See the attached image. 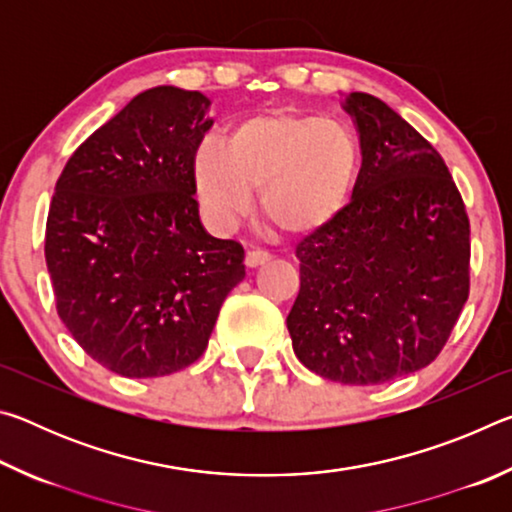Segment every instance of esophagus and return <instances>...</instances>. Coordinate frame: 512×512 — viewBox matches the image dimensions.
Instances as JSON below:
<instances>
[{
    "label": "esophagus",
    "instance_id": "34e87169",
    "mask_svg": "<svg viewBox=\"0 0 512 512\" xmlns=\"http://www.w3.org/2000/svg\"><path fill=\"white\" fill-rule=\"evenodd\" d=\"M266 262H271V253H266V250L253 248V250H248V253H246V264H248L250 268L262 266V264H266Z\"/></svg>",
    "mask_w": 512,
    "mask_h": 512
}]
</instances>
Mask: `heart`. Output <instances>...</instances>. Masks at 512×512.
I'll return each instance as SVG.
<instances>
[{"instance_id":"obj_1","label":"heart","mask_w":512,"mask_h":512,"mask_svg":"<svg viewBox=\"0 0 512 512\" xmlns=\"http://www.w3.org/2000/svg\"><path fill=\"white\" fill-rule=\"evenodd\" d=\"M359 173V146L341 121L309 112L266 110L205 137L192 183L207 223L235 228L259 187L266 219L289 235H309L341 214Z\"/></svg>"}]
</instances>
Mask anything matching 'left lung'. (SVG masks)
Segmentation results:
<instances>
[{
	"instance_id": "left-lung-1",
	"label": "left lung",
	"mask_w": 512,
	"mask_h": 512,
	"mask_svg": "<svg viewBox=\"0 0 512 512\" xmlns=\"http://www.w3.org/2000/svg\"><path fill=\"white\" fill-rule=\"evenodd\" d=\"M361 169L352 201L296 248L287 316L311 372L350 386L411 375L438 357L470 296V221L440 153L384 101L352 92Z\"/></svg>"
}]
</instances>
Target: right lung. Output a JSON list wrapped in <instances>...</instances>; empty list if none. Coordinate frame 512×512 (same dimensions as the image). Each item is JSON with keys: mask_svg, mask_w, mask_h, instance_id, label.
Listing matches in <instances>:
<instances>
[{"mask_svg": "<svg viewBox=\"0 0 512 512\" xmlns=\"http://www.w3.org/2000/svg\"><path fill=\"white\" fill-rule=\"evenodd\" d=\"M210 99L160 85L126 103L67 160L45 259L74 341L121 377H162L201 357L246 277L239 241L207 235L192 160Z\"/></svg>", "mask_w": 512, "mask_h": 512, "instance_id": "right-lung-1", "label": "right lung"}]
</instances>
